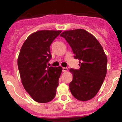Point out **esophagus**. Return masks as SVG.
Returning a JSON list of instances; mask_svg holds the SVG:
<instances>
[{
	"label": "esophagus",
	"mask_w": 122,
	"mask_h": 122,
	"mask_svg": "<svg viewBox=\"0 0 122 122\" xmlns=\"http://www.w3.org/2000/svg\"><path fill=\"white\" fill-rule=\"evenodd\" d=\"M67 67H62V71L63 72H66L67 71Z\"/></svg>",
	"instance_id": "esophagus-1"
}]
</instances>
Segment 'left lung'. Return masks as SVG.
<instances>
[{"instance_id": "obj_1", "label": "left lung", "mask_w": 122, "mask_h": 122, "mask_svg": "<svg viewBox=\"0 0 122 122\" xmlns=\"http://www.w3.org/2000/svg\"><path fill=\"white\" fill-rule=\"evenodd\" d=\"M60 36L70 44L75 58L80 60L79 70H70L73 75L69 84L71 93L78 100H90L97 94L106 76L107 58L103 49L84 29L64 31Z\"/></svg>"}]
</instances>
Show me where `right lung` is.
<instances>
[{"label":"right lung","mask_w":122,"mask_h":122,"mask_svg":"<svg viewBox=\"0 0 122 122\" xmlns=\"http://www.w3.org/2000/svg\"><path fill=\"white\" fill-rule=\"evenodd\" d=\"M62 30H40L28 36L19 52L17 65L24 88L38 103H45L56 96L62 67L49 66L51 44Z\"/></svg>","instance_id":"right-lung-1"}]
</instances>
